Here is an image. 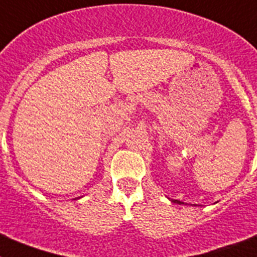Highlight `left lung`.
Masks as SVG:
<instances>
[{
	"instance_id": "1",
	"label": "left lung",
	"mask_w": 257,
	"mask_h": 257,
	"mask_svg": "<svg viewBox=\"0 0 257 257\" xmlns=\"http://www.w3.org/2000/svg\"><path fill=\"white\" fill-rule=\"evenodd\" d=\"M175 203H179V205H183V202H180V201H178V199H175Z\"/></svg>"
}]
</instances>
